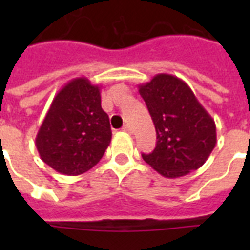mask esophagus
<instances>
[{
  "label": "esophagus",
  "instance_id": "34e87169",
  "mask_svg": "<svg viewBox=\"0 0 250 250\" xmlns=\"http://www.w3.org/2000/svg\"><path fill=\"white\" fill-rule=\"evenodd\" d=\"M122 131H125V132H131V127L128 125H125L122 127Z\"/></svg>",
  "mask_w": 250,
  "mask_h": 250
}]
</instances>
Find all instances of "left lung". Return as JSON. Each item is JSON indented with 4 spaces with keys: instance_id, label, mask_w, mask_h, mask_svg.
<instances>
[{
    "instance_id": "obj_1",
    "label": "left lung",
    "mask_w": 250,
    "mask_h": 250,
    "mask_svg": "<svg viewBox=\"0 0 250 250\" xmlns=\"http://www.w3.org/2000/svg\"><path fill=\"white\" fill-rule=\"evenodd\" d=\"M157 132L156 148L143 160L168 179L180 178L205 164L217 144L215 122L188 84L158 74L139 85Z\"/></svg>"
}]
</instances>
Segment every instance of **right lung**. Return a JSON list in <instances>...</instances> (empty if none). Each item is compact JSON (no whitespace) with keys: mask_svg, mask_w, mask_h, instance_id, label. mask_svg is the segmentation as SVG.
Segmentation results:
<instances>
[{"mask_svg":"<svg viewBox=\"0 0 250 250\" xmlns=\"http://www.w3.org/2000/svg\"><path fill=\"white\" fill-rule=\"evenodd\" d=\"M110 141L100 85L76 78L56 94L37 132L36 148L41 160L57 172L76 176L100 162Z\"/></svg>","mask_w":250,"mask_h":250,"instance_id":"add662e5","label":"right lung"}]
</instances>
